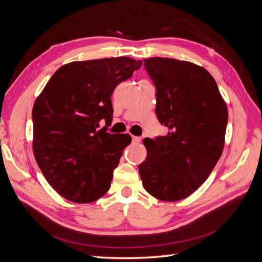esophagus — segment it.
<instances>
[{"instance_id": "esophagus-1", "label": "esophagus", "mask_w": 262, "mask_h": 262, "mask_svg": "<svg viewBox=\"0 0 262 262\" xmlns=\"http://www.w3.org/2000/svg\"><path fill=\"white\" fill-rule=\"evenodd\" d=\"M141 140L142 139L140 137H136V136L132 137V142H133V143H140Z\"/></svg>"}]
</instances>
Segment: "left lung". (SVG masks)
Listing matches in <instances>:
<instances>
[{
    "instance_id": "obj_1",
    "label": "left lung",
    "mask_w": 262,
    "mask_h": 262,
    "mask_svg": "<svg viewBox=\"0 0 262 262\" xmlns=\"http://www.w3.org/2000/svg\"><path fill=\"white\" fill-rule=\"evenodd\" d=\"M156 87L155 113L167 136L144 139L139 165L144 189L162 201H179L208 179L223 152L227 106L207 70L188 61L144 59Z\"/></svg>"
}]
</instances>
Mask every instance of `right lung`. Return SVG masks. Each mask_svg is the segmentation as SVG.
Listing matches in <instances>:
<instances>
[{
	"mask_svg": "<svg viewBox=\"0 0 262 262\" xmlns=\"http://www.w3.org/2000/svg\"><path fill=\"white\" fill-rule=\"evenodd\" d=\"M142 61L128 57L74 61L55 71L33 108V149L49 185L75 203L98 200L110 188L129 134H112V95Z\"/></svg>",
	"mask_w": 262,
	"mask_h": 262,
	"instance_id": "1",
	"label": "right lung"
}]
</instances>
